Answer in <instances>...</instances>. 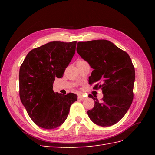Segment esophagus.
<instances>
[{"mask_svg": "<svg viewBox=\"0 0 155 155\" xmlns=\"http://www.w3.org/2000/svg\"><path fill=\"white\" fill-rule=\"evenodd\" d=\"M78 99H80V100H84V99H85V98H86V97H84L83 94H78Z\"/></svg>", "mask_w": 155, "mask_h": 155, "instance_id": "esophagus-1", "label": "esophagus"}]
</instances>
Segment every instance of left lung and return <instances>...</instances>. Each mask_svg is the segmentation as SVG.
<instances>
[{
    "mask_svg": "<svg viewBox=\"0 0 155 155\" xmlns=\"http://www.w3.org/2000/svg\"><path fill=\"white\" fill-rule=\"evenodd\" d=\"M77 51L94 70L89 77L94 89L103 91L101 102L92 94L93 109L88 110L90 119L101 127L117 123L132 104L135 71L126 52L107 40L78 42Z\"/></svg>",
    "mask_w": 155,
    "mask_h": 155,
    "instance_id": "left-lung-1",
    "label": "left lung"
}]
</instances>
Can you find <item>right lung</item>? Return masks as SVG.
I'll return each mask as SVG.
<instances>
[{"label": "right lung", "mask_w": 155, "mask_h": 155, "mask_svg": "<svg viewBox=\"0 0 155 155\" xmlns=\"http://www.w3.org/2000/svg\"><path fill=\"white\" fill-rule=\"evenodd\" d=\"M77 41H53L28 52L19 71V95L29 117L41 128L53 129L64 123L77 95L54 93L55 78L63 77L75 53Z\"/></svg>", "instance_id": "right-lung-1"}]
</instances>
